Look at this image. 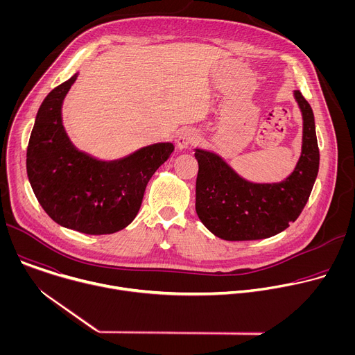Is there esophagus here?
<instances>
[{"instance_id": "esophagus-1", "label": "esophagus", "mask_w": 355, "mask_h": 355, "mask_svg": "<svg viewBox=\"0 0 355 355\" xmlns=\"http://www.w3.org/2000/svg\"><path fill=\"white\" fill-rule=\"evenodd\" d=\"M199 133L195 129H185L184 132L180 133L178 139H177V147L180 150H185L189 146L195 144L199 140Z\"/></svg>"}]
</instances>
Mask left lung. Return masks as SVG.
Returning a JSON list of instances; mask_svg holds the SVG:
<instances>
[{
    "label": "left lung",
    "mask_w": 355,
    "mask_h": 355,
    "mask_svg": "<svg viewBox=\"0 0 355 355\" xmlns=\"http://www.w3.org/2000/svg\"><path fill=\"white\" fill-rule=\"evenodd\" d=\"M302 114V150L293 171L278 182H252L239 175L218 153L195 148L198 160L195 209L216 237L229 241L275 236L305 208L319 171L315 116L308 101L295 89Z\"/></svg>",
    "instance_id": "8db88e82"
}]
</instances>
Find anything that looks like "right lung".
I'll list each match as a JSON object with an SVG mask.
<instances>
[{
	"label": "right lung",
	"mask_w": 355,
	"mask_h": 355,
	"mask_svg": "<svg viewBox=\"0 0 355 355\" xmlns=\"http://www.w3.org/2000/svg\"><path fill=\"white\" fill-rule=\"evenodd\" d=\"M77 76L43 99L26 150V173L40 207L56 223L85 234H111L136 218L148 180L170 159L174 144H148L116 160L78 150L62 118Z\"/></svg>",
	"instance_id": "1"
}]
</instances>
